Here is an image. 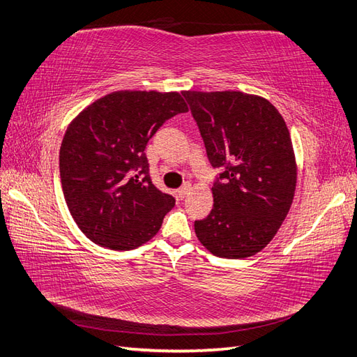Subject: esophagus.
<instances>
[{
  "mask_svg": "<svg viewBox=\"0 0 357 357\" xmlns=\"http://www.w3.org/2000/svg\"><path fill=\"white\" fill-rule=\"evenodd\" d=\"M189 189H191V185H188V183H185L183 186L178 188L177 189V197H178V199H185V195L189 192Z\"/></svg>",
  "mask_w": 357,
  "mask_h": 357,
  "instance_id": "esophagus-1",
  "label": "esophagus"
}]
</instances>
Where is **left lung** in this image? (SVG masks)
Returning a JSON list of instances; mask_svg holds the SVG:
<instances>
[{
    "mask_svg": "<svg viewBox=\"0 0 357 357\" xmlns=\"http://www.w3.org/2000/svg\"><path fill=\"white\" fill-rule=\"evenodd\" d=\"M213 169V206L195 234L220 258L264 249L287 217L296 165L290 132L271 102L241 91H183Z\"/></svg>",
    "mask_w": 357,
    "mask_h": 357,
    "instance_id": "8db88e82",
    "label": "left lung"
}]
</instances>
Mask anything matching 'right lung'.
Returning <instances> with one entry per match:
<instances>
[{
    "label": "right lung",
    "instance_id": "add662e5",
    "mask_svg": "<svg viewBox=\"0 0 357 357\" xmlns=\"http://www.w3.org/2000/svg\"><path fill=\"white\" fill-rule=\"evenodd\" d=\"M186 112L178 93L116 91L70 123L59 151L61 185L86 238L131 250L158 232L176 199L154 186L145 148L166 121Z\"/></svg>",
    "mask_w": 357,
    "mask_h": 357
}]
</instances>
